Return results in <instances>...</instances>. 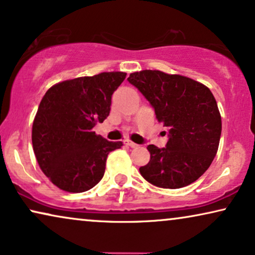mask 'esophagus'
<instances>
[{"label":"esophagus","mask_w":255,"mask_h":255,"mask_svg":"<svg viewBox=\"0 0 255 255\" xmlns=\"http://www.w3.org/2000/svg\"><path fill=\"white\" fill-rule=\"evenodd\" d=\"M124 144L128 145V146H130V147H132V148H135V147H138V146H139L138 144H135V142L128 140V139H125Z\"/></svg>","instance_id":"34e87169"}]
</instances>
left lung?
Segmentation results:
<instances>
[{
    "mask_svg": "<svg viewBox=\"0 0 255 255\" xmlns=\"http://www.w3.org/2000/svg\"><path fill=\"white\" fill-rule=\"evenodd\" d=\"M128 81L169 128L165 147L147 146L151 159L139 168L141 176L167 189L195 182L210 167L222 133L221 114L210 89L186 76L151 69L132 73Z\"/></svg>",
    "mask_w": 255,
    "mask_h": 255,
    "instance_id": "left-lung-1",
    "label": "left lung"
}]
</instances>
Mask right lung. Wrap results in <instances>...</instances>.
Listing matches in <instances>:
<instances>
[{
  "instance_id": "obj_1",
  "label": "right lung",
  "mask_w": 255,
  "mask_h": 255,
  "mask_svg": "<svg viewBox=\"0 0 255 255\" xmlns=\"http://www.w3.org/2000/svg\"><path fill=\"white\" fill-rule=\"evenodd\" d=\"M127 73L104 72L57 83L45 94L32 125L40 169L60 189L83 193L102 180L107 156L121 148L94 127L109 116L111 96Z\"/></svg>"
}]
</instances>
